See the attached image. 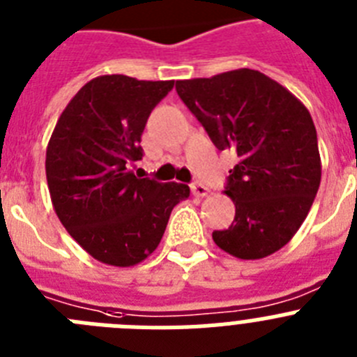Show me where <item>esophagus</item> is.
Wrapping results in <instances>:
<instances>
[{
    "instance_id": "esophagus-1",
    "label": "esophagus",
    "mask_w": 357,
    "mask_h": 357,
    "mask_svg": "<svg viewBox=\"0 0 357 357\" xmlns=\"http://www.w3.org/2000/svg\"><path fill=\"white\" fill-rule=\"evenodd\" d=\"M191 191H193L195 197H198V198L207 197V193H209V189H207L204 184H200V182H197V184L191 185Z\"/></svg>"
}]
</instances>
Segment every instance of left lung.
I'll return each mask as SVG.
<instances>
[{
    "label": "left lung",
    "mask_w": 357,
    "mask_h": 357,
    "mask_svg": "<svg viewBox=\"0 0 357 357\" xmlns=\"http://www.w3.org/2000/svg\"><path fill=\"white\" fill-rule=\"evenodd\" d=\"M176 93L218 150L236 151L225 195L236 206L218 247L238 259H263L296 234L320 188L321 160L309 110L255 69L176 80Z\"/></svg>",
    "instance_id": "obj_1"
}]
</instances>
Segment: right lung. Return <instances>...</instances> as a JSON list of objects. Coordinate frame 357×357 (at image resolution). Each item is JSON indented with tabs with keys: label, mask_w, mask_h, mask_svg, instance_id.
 Wrapping results in <instances>:
<instances>
[{
	"label": "right lung",
	"mask_w": 357,
	"mask_h": 357,
	"mask_svg": "<svg viewBox=\"0 0 357 357\" xmlns=\"http://www.w3.org/2000/svg\"><path fill=\"white\" fill-rule=\"evenodd\" d=\"M175 80L103 75L82 87L46 148L53 209L71 238L109 266L139 264L159 247L169 214L189 197L176 182L139 178L141 135Z\"/></svg>",
	"instance_id": "obj_1"
}]
</instances>
